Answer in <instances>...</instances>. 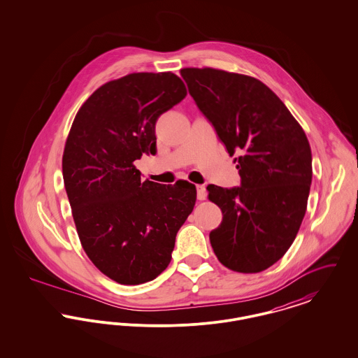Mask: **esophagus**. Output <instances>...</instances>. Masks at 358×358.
Masks as SVG:
<instances>
[{"instance_id": "34e87169", "label": "esophagus", "mask_w": 358, "mask_h": 358, "mask_svg": "<svg viewBox=\"0 0 358 358\" xmlns=\"http://www.w3.org/2000/svg\"><path fill=\"white\" fill-rule=\"evenodd\" d=\"M196 189H197V199L199 200H205L206 192H205L204 185H196Z\"/></svg>"}]
</instances>
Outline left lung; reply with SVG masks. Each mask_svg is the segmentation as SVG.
<instances>
[{"label": "left lung", "mask_w": 358, "mask_h": 358, "mask_svg": "<svg viewBox=\"0 0 358 358\" xmlns=\"http://www.w3.org/2000/svg\"><path fill=\"white\" fill-rule=\"evenodd\" d=\"M241 178L238 187L208 185L222 222L209 234L227 268L260 273L287 252L306 213L313 166L301 124L273 91L255 78L222 69H181Z\"/></svg>", "instance_id": "1"}]
</instances>
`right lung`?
I'll use <instances>...</instances> for the list:
<instances>
[{
  "label": "right lung",
  "mask_w": 358,
  "mask_h": 358,
  "mask_svg": "<svg viewBox=\"0 0 358 358\" xmlns=\"http://www.w3.org/2000/svg\"><path fill=\"white\" fill-rule=\"evenodd\" d=\"M187 96L171 72H138L99 87L80 107L63 154V178L90 260L120 285L155 279L196 204L187 181H141L134 161L157 153L155 122Z\"/></svg>",
  "instance_id": "add662e5"
}]
</instances>
